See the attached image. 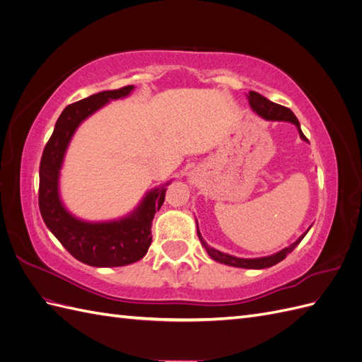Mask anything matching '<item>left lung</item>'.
<instances>
[{
    "label": "left lung",
    "instance_id": "8db88e82",
    "mask_svg": "<svg viewBox=\"0 0 362 362\" xmlns=\"http://www.w3.org/2000/svg\"><path fill=\"white\" fill-rule=\"evenodd\" d=\"M247 100H249V105L252 107V110H254L257 115H259L261 117H264L267 120H287V122H291V124H294L296 127H298L300 139L308 140V139L303 136L299 120H298V117L294 116V113L290 110V108L272 103V101L267 100V98H264V96L257 93V92H249ZM308 231H310V229H308ZM308 231H306V233H308ZM306 233L302 234L288 247L276 252V254L269 255V257H262V258H237V257H233V255H228V254H223V252H221V250H217V249H213V247L208 246L205 243V240L202 238L199 229H198V237L201 240L202 246L208 252V255H210L214 261L222 262V264H226V266L242 267V269H267V267H272V266L278 264V262L286 258L290 254V252H293V249L302 242V238L306 235Z\"/></svg>",
    "mask_w": 362,
    "mask_h": 362
}]
</instances>
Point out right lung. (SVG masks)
Here are the masks:
<instances>
[{"label":"right lung","instance_id":"right-lung-1","mask_svg":"<svg viewBox=\"0 0 362 362\" xmlns=\"http://www.w3.org/2000/svg\"><path fill=\"white\" fill-rule=\"evenodd\" d=\"M134 86L105 90L68 105L54 127L43 149L39 168V208L43 222L69 254L87 266L120 267L146 255L151 246L152 218L160 210L166 185L149 192L136 210L112 222H84L74 217L60 201L59 175L64 152L75 129L84 119L100 110L108 101L125 98Z\"/></svg>","mask_w":362,"mask_h":362}]
</instances>
